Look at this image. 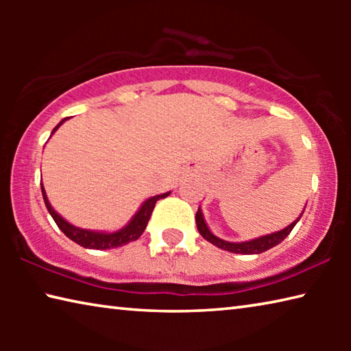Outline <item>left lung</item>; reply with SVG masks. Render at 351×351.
I'll return each mask as SVG.
<instances>
[{"label": "left lung", "mask_w": 351, "mask_h": 351, "mask_svg": "<svg viewBox=\"0 0 351 351\" xmlns=\"http://www.w3.org/2000/svg\"><path fill=\"white\" fill-rule=\"evenodd\" d=\"M304 213V212H302ZM302 217V215H300ZM300 217L295 219L294 223H291L288 228H285L282 230H278V232L274 234H269V235H265V237H260V239H255L251 241H245V243H230V241H224L221 239H218V237L213 235L209 228H207V224L203 218V213H201V209L198 207V212H197V228H198V232L203 235V239H206L207 241H210L212 245H215L217 247H221L224 251H229V252H234V254H261L265 251H268V249L274 247L278 243H282L287 237L289 235L291 230L294 229V226L299 221Z\"/></svg>", "instance_id": "1"}]
</instances>
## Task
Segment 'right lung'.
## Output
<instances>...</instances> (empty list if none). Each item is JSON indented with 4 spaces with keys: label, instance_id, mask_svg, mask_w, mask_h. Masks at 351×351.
I'll use <instances>...</instances> for the list:
<instances>
[{
    "label": "right lung",
    "instance_id": "obj_1",
    "mask_svg": "<svg viewBox=\"0 0 351 351\" xmlns=\"http://www.w3.org/2000/svg\"><path fill=\"white\" fill-rule=\"evenodd\" d=\"M64 121H66V119H63V121L58 123V125L54 130H52V133H56V130L60 127ZM41 192H43V199H45V204H46V209L49 210L51 217L54 218L56 224L58 226V228H60L62 232L66 235L68 239L75 241L77 245H80L83 247H88V249H100V251H104V249H114V247L127 245V243H130V241L138 240L147 228V223L152 217V212L154 209V204H156V201L169 197V195H170V192H167V193L156 195V197L148 198L145 203L141 206V209L138 210V213H136L132 221H130L125 226V228H122L121 230H117V232H112V234H104V232H94V230L75 228V226L69 224L68 221H64V219L51 207L49 201H47V197L45 193L43 184H41Z\"/></svg>",
    "mask_w": 351,
    "mask_h": 351
}]
</instances>
